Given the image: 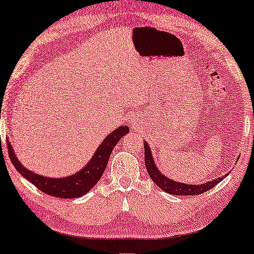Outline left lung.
I'll return each instance as SVG.
<instances>
[{"mask_svg":"<svg viewBox=\"0 0 254 254\" xmlns=\"http://www.w3.org/2000/svg\"><path fill=\"white\" fill-rule=\"evenodd\" d=\"M145 147V165H146V170L149 174V177L153 180V182L156 186H159V188L164 190L165 192L171 193V194H177V196H197V194H200L206 192V191L210 190L211 188L221 182L224 178H218L216 180H213L210 182H207V184H202L199 186H193V185H185L180 184V182L172 181L171 179H168L163 174L160 173L159 170L155 166L154 161H153L151 149L147 143H144Z\"/></svg>","mask_w":254,"mask_h":254,"instance_id":"left-lung-1","label":"left lung"}]
</instances>
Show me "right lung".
<instances>
[{
  "label": "right lung",
  "instance_id": "obj_1",
  "mask_svg": "<svg viewBox=\"0 0 254 254\" xmlns=\"http://www.w3.org/2000/svg\"><path fill=\"white\" fill-rule=\"evenodd\" d=\"M128 131H129V128L127 126H122L117 128L114 132H110V135L106 137L100 147L97 149V152L94 153L92 160L80 172L66 178L53 179L41 177L39 174L33 173L30 170L24 168L15 157L9 139H7V152H9L10 160L16 171H19L22 177L30 181L40 191L57 198H78L88 193L97 185V182L100 180L107 168L112 149L117 145L122 137L128 134Z\"/></svg>",
  "mask_w": 254,
  "mask_h": 254
}]
</instances>
